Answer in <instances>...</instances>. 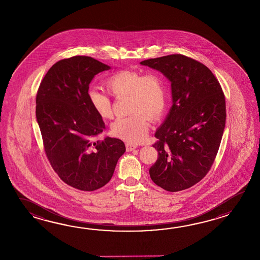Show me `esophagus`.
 I'll return each mask as SVG.
<instances>
[{
  "mask_svg": "<svg viewBox=\"0 0 260 260\" xmlns=\"http://www.w3.org/2000/svg\"><path fill=\"white\" fill-rule=\"evenodd\" d=\"M137 148H138V146L135 145V144L126 143V150L127 151H132V150H135Z\"/></svg>",
  "mask_w": 260,
  "mask_h": 260,
  "instance_id": "esophagus-1",
  "label": "esophagus"
}]
</instances>
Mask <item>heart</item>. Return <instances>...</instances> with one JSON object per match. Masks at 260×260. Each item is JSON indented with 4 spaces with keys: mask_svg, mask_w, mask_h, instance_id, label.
<instances>
[{
    "mask_svg": "<svg viewBox=\"0 0 260 260\" xmlns=\"http://www.w3.org/2000/svg\"><path fill=\"white\" fill-rule=\"evenodd\" d=\"M109 93L116 99L129 96L131 115L119 118L111 124V133L131 143L144 140L149 132V118L152 121L164 115L168 103L166 79L158 72L119 71L106 80ZM89 103L99 116L111 118V100L94 88L87 91Z\"/></svg>",
    "mask_w": 260,
    "mask_h": 260,
    "instance_id": "1",
    "label": "heart"
}]
</instances>
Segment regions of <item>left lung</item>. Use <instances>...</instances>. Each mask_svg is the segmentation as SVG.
<instances>
[{
	"instance_id": "8db88e82",
	"label": "left lung",
	"mask_w": 260,
	"mask_h": 260,
	"mask_svg": "<svg viewBox=\"0 0 260 260\" xmlns=\"http://www.w3.org/2000/svg\"><path fill=\"white\" fill-rule=\"evenodd\" d=\"M171 82L173 106L156 133L152 147L158 159L149 168L153 182L176 192L192 187L207 175L216 159L226 122L220 83L207 67L186 55L141 61Z\"/></svg>"
}]
</instances>
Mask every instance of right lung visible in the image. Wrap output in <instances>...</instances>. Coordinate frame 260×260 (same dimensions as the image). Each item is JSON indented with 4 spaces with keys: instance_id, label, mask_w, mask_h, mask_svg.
<instances>
[{
    "instance_id": "add662e5",
    "label": "right lung",
    "mask_w": 260,
    "mask_h": 260,
    "mask_svg": "<svg viewBox=\"0 0 260 260\" xmlns=\"http://www.w3.org/2000/svg\"><path fill=\"white\" fill-rule=\"evenodd\" d=\"M110 69L90 56L61 59L36 94V118L50 165L62 181L83 191L105 186L125 151L118 138L93 141L105 123L90 105L87 91L94 75Z\"/></svg>"
}]
</instances>
